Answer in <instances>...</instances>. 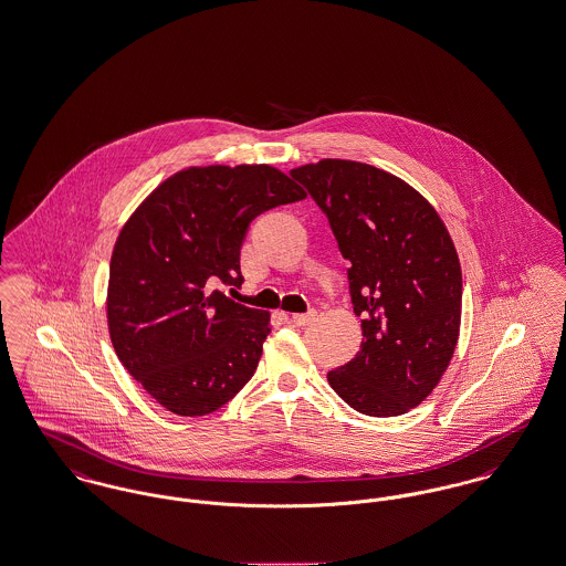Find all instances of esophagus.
I'll return each instance as SVG.
<instances>
[{"instance_id": "obj_1", "label": "esophagus", "mask_w": 566, "mask_h": 566, "mask_svg": "<svg viewBox=\"0 0 566 566\" xmlns=\"http://www.w3.org/2000/svg\"><path fill=\"white\" fill-rule=\"evenodd\" d=\"M291 321H293L295 324H298V326L312 324L314 321H316V312L312 310V312H307V314H293V316H291Z\"/></svg>"}]
</instances>
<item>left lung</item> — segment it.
<instances>
[{
  "label": "left lung",
  "mask_w": 566,
  "mask_h": 566,
  "mask_svg": "<svg viewBox=\"0 0 566 566\" xmlns=\"http://www.w3.org/2000/svg\"><path fill=\"white\" fill-rule=\"evenodd\" d=\"M323 210L350 261L352 305L363 344L326 374L365 416H401L446 374L460 333L457 248L431 203L401 178L367 163L323 159L291 169Z\"/></svg>",
  "instance_id": "obj_1"
}]
</instances>
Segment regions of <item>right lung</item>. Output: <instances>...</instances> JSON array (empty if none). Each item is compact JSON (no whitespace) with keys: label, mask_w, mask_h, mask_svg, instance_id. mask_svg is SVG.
I'll list each match as a JSON object with an SVG mask.
<instances>
[{"label":"right lung","mask_w":566,"mask_h":566,"mask_svg":"<svg viewBox=\"0 0 566 566\" xmlns=\"http://www.w3.org/2000/svg\"><path fill=\"white\" fill-rule=\"evenodd\" d=\"M305 190L271 165L189 167L167 178L118 233L108 328L118 360L178 416H206L254 376L270 312L218 291L240 286L250 222Z\"/></svg>","instance_id":"add662e5"}]
</instances>
